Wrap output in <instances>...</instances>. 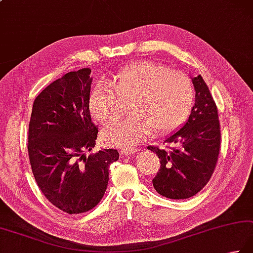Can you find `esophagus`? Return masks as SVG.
<instances>
[{
  "mask_svg": "<svg viewBox=\"0 0 253 253\" xmlns=\"http://www.w3.org/2000/svg\"><path fill=\"white\" fill-rule=\"evenodd\" d=\"M137 151L138 149L136 147H126L121 149V153H123V155H132V153H135Z\"/></svg>",
  "mask_w": 253,
  "mask_h": 253,
  "instance_id": "esophagus-1",
  "label": "esophagus"
}]
</instances>
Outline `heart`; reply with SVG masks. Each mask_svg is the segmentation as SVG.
Instances as JSON below:
<instances>
[{
  "instance_id": "b5f03b06",
  "label": "heart",
  "mask_w": 253,
  "mask_h": 253,
  "mask_svg": "<svg viewBox=\"0 0 253 253\" xmlns=\"http://www.w3.org/2000/svg\"><path fill=\"white\" fill-rule=\"evenodd\" d=\"M194 87L185 73L168 70L150 61H136L117 73L113 85L101 83L90 96V110L98 122L107 124L120 118L126 103L131 115L104 128L106 146L132 147L145 140L153 129L167 133L189 118Z\"/></svg>"
}]
</instances>
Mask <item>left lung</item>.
Wrapping results in <instances>:
<instances>
[{"instance_id":"obj_1","label":"left lung","mask_w":253,"mask_h":253,"mask_svg":"<svg viewBox=\"0 0 253 253\" xmlns=\"http://www.w3.org/2000/svg\"><path fill=\"white\" fill-rule=\"evenodd\" d=\"M195 105L189 120L165 140L167 150L148 146L160 159V169L152 184L160 195L184 200L197 194L214 173L220 149L218 110L202 76L192 79Z\"/></svg>"}]
</instances>
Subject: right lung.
<instances>
[{"label": "right lung", "instance_id": "add662e5", "mask_svg": "<svg viewBox=\"0 0 253 253\" xmlns=\"http://www.w3.org/2000/svg\"><path fill=\"white\" fill-rule=\"evenodd\" d=\"M88 68L64 74L34 101L28 128V157L44 197L67 214H82L103 199L108 167L116 149L85 157L95 146L98 128L90 114L92 79Z\"/></svg>", "mask_w": 253, "mask_h": 253}]
</instances>
